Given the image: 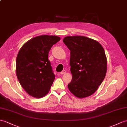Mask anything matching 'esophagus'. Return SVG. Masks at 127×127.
<instances>
[{"mask_svg": "<svg viewBox=\"0 0 127 127\" xmlns=\"http://www.w3.org/2000/svg\"><path fill=\"white\" fill-rule=\"evenodd\" d=\"M66 71L65 70H63L62 72H61L60 73H61V75H63V74H65V73H66Z\"/></svg>", "mask_w": 127, "mask_h": 127, "instance_id": "34e87169", "label": "esophagus"}]
</instances>
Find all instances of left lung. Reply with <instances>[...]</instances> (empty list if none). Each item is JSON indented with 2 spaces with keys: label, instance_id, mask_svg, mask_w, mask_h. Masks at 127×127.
<instances>
[{
  "label": "left lung",
  "instance_id": "left-lung-1",
  "mask_svg": "<svg viewBox=\"0 0 127 127\" xmlns=\"http://www.w3.org/2000/svg\"><path fill=\"white\" fill-rule=\"evenodd\" d=\"M63 42L70 50L72 76L67 85L69 90L79 98L91 96L107 73V61L103 48L97 41L81 36H66Z\"/></svg>",
  "mask_w": 127,
  "mask_h": 127
}]
</instances>
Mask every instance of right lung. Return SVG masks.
Returning <instances> with one entry per match:
<instances>
[{
	"label": "right lung",
	"instance_id": "right-lung-1",
	"mask_svg": "<svg viewBox=\"0 0 127 127\" xmlns=\"http://www.w3.org/2000/svg\"><path fill=\"white\" fill-rule=\"evenodd\" d=\"M56 36L41 35L27 41L16 58V71L21 86L29 95L41 98L48 94L55 79L48 54L60 41Z\"/></svg>",
	"mask_w": 127,
	"mask_h": 127
}]
</instances>
